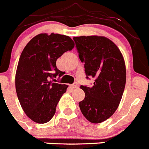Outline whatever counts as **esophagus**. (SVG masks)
Segmentation results:
<instances>
[{
    "instance_id": "1",
    "label": "esophagus",
    "mask_w": 149,
    "mask_h": 149,
    "mask_svg": "<svg viewBox=\"0 0 149 149\" xmlns=\"http://www.w3.org/2000/svg\"><path fill=\"white\" fill-rule=\"evenodd\" d=\"M70 87H71L72 88H76L78 87V84H77V83H73V84H71V85H70Z\"/></svg>"
}]
</instances>
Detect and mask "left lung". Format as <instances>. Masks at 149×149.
<instances>
[{
  "instance_id": "obj_1",
  "label": "left lung",
  "mask_w": 149,
  "mask_h": 149,
  "mask_svg": "<svg viewBox=\"0 0 149 149\" xmlns=\"http://www.w3.org/2000/svg\"><path fill=\"white\" fill-rule=\"evenodd\" d=\"M80 61L84 63L86 79L93 78V86L81 85L85 93L79 102L88 121L100 123L114 113L121 101L126 70L121 52L113 41L102 36L73 38Z\"/></svg>"
}]
</instances>
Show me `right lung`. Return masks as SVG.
<instances>
[{
    "label": "right lung",
    "mask_w": 149,
    "mask_h": 149,
    "mask_svg": "<svg viewBox=\"0 0 149 149\" xmlns=\"http://www.w3.org/2000/svg\"><path fill=\"white\" fill-rule=\"evenodd\" d=\"M73 47L69 36L41 33L23 49L16 70L15 89L23 110L33 121L43 124L54 116L68 87L52 81L63 75L56 68V60Z\"/></svg>",
    "instance_id": "right-lung-1"
}]
</instances>
